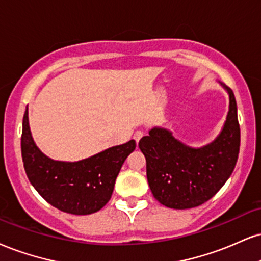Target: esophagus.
<instances>
[{"instance_id":"34e87169","label":"esophagus","mask_w":261,"mask_h":261,"mask_svg":"<svg viewBox=\"0 0 261 261\" xmlns=\"http://www.w3.org/2000/svg\"><path fill=\"white\" fill-rule=\"evenodd\" d=\"M143 131L142 130H136L135 131V134H134V139H135V141H136V142H139V141L142 139V136H143Z\"/></svg>"}]
</instances>
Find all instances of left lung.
I'll list each match as a JSON object with an SVG mask.
<instances>
[{"mask_svg": "<svg viewBox=\"0 0 261 261\" xmlns=\"http://www.w3.org/2000/svg\"><path fill=\"white\" fill-rule=\"evenodd\" d=\"M228 95V112L220 134L203 147L187 146L170 130L155 126L139 147L146 156L147 180L154 198L172 209H190L215 196L236 166L241 144L237 103L233 92L218 81Z\"/></svg>", "mask_w": 261, "mask_h": 261, "instance_id": "obj_1", "label": "left lung"}]
</instances>
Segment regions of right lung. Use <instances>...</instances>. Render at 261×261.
<instances>
[{
	"instance_id": "right-lung-1",
	"label": "right lung",
	"mask_w": 261,
	"mask_h": 261,
	"mask_svg": "<svg viewBox=\"0 0 261 261\" xmlns=\"http://www.w3.org/2000/svg\"><path fill=\"white\" fill-rule=\"evenodd\" d=\"M28 107L23 118L21 156L30 184L51 205L74 215L98 212L111 199L125 159L136 148L135 140L111 147L77 162L55 161L31 136Z\"/></svg>"
}]
</instances>
